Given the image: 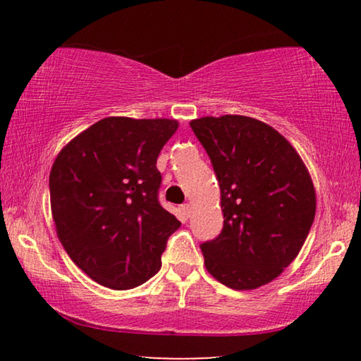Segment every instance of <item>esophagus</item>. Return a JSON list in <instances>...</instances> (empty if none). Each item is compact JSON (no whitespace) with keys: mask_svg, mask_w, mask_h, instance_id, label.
<instances>
[{"mask_svg":"<svg viewBox=\"0 0 361 361\" xmlns=\"http://www.w3.org/2000/svg\"><path fill=\"white\" fill-rule=\"evenodd\" d=\"M181 210L185 213V216H191V212H192V207L189 204H183L181 205Z\"/></svg>","mask_w":361,"mask_h":361,"instance_id":"1","label":"esophagus"}]
</instances>
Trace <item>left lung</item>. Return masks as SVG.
<instances>
[{
	"label": "left lung",
	"mask_w": 361,
	"mask_h": 361,
	"mask_svg": "<svg viewBox=\"0 0 361 361\" xmlns=\"http://www.w3.org/2000/svg\"><path fill=\"white\" fill-rule=\"evenodd\" d=\"M221 189L223 229L204 242L205 267L232 290L272 282L296 258L315 218V189L296 149L258 119L191 121Z\"/></svg>",
	"instance_id": "obj_1"
}]
</instances>
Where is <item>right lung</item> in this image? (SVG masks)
I'll list each match as a JSON object with an SVG mask.
<instances>
[{
    "instance_id": "right-lung-1",
    "label": "right lung",
    "mask_w": 361,
    "mask_h": 361,
    "mask_svg": "<svg viewBox=\"0 0 361 361\" xmlns=\"http://www.w3.org/2000/svg\"><path fill=\"white\" fill-rule=\"evenodd\" d=\"M173 119L105 118L60 151L49 189L57 235L97 283L130 290L161 269L181 223L159 204L157 156Z\"/></svg>"
}]
</instances>
